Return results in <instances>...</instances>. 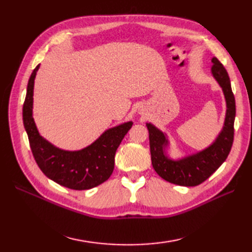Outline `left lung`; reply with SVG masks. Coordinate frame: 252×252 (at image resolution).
Returning a JSON list of instances; mask_svg holds the SVG:
<instances>
[{
  "label": "left lung",
  "mask_w": 252,
  "mask_h": 252,
  "mask_svg": "<svg viewBox=\"0 0 252 252\" xmlns=\"http://www.w3.org/2000/svg\"><path fill=\"white\" fill-rule=\"evenodd\" d=\"M212 74L221 85L225 95L227 109L223 131L210 147L179 161H173L164 154V147L167 146L168 141L165 140L163 133L151 123H147L153 168L159 176L170 183L182 186H197L201 184L216 172L225 161L231 152L234 141V120L236 114L235 97L226 69L217 57L212 58Z\"/></svg>",
  "instance_id": "8db88e82"
}]
</instances>
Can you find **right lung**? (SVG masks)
Wrapping results in <instances>:
<instances>
[{
    "label": "right lung",
    "mask_w": 252,
    "mask_h": 252,
    "mask_svg": "<svg viewBox=\"0 0 252 252\" xmlns=\"http://www.w3.org/2000/svg\"><path fill=\"white\" fill-rule=\"evenodd\" d=\"M37 65L32 71L23 107L24 126L28 134L32 155L47 178L70 189L83 190L109 179L115 167V155L133 123L126 122L107 130L92 145L78 152L58 149L42 138L32 118L33 85Z\"/></svg>",
    "instance_id": "obj_1"
}]
</instances>
